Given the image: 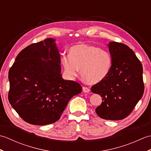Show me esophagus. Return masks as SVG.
Here are the masks:
<instances>
[{"mask_svg": "<svg viewBox=\"0 0 151 151\" xmlns=\"http://www.w3.org/2000/svg\"><path fill=\"white\" fill-rule=\"evenodd\" d=\"M82 90L84 93H89L90 91V89L88 87H86V86H84V87L82 88Z\"/></svg>", "mask_w": 151, "mask_h": 151, "instance_id": "esophagus-1", "label": "esophagus"}]
</instances>
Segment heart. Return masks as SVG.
Masks as SVG:
<instances>
[{"label": "heart", "mask_w": 151, "mask_h": 151, "mask_svg": "<svg viewBox=\"0 0 151 151\" xmlns=\"http://www.w3.org/2000/svg\"><path fill=\"white\" fill-rule=\"evenodd\" d=\"M70 56H63L62 62L70 77L81 76L89 84H97L107 77L111 69L113 59L110 52L90 45L80 44L69 49Z\"/></svg>", "instance_id": "1"}]
</instances>
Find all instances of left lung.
Returning <instances> with one entry per match:
<instances>
[{"instance_id":"8db88e82","label":"left lung","mask_w":151,"mask_h":151,"mask_svg":"<svg viewBox=\"0 0 151 151\" xmlns=\"http://www.w3.org/2000/svg\"><path fill=\"white\" fill-rule=\"evenodd\" d=\"M108 46L113 59L110 73L91 90L102 98V104L95 109L98 116L106 120H121L129 116L142 97L143 66L126 45L110 42Z\"/></svg>"}]
</instances>
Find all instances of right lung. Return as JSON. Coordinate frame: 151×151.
Listing matches in <instances>:
<instances>
[{
    "label": "right lung",
    "instance_id": "add662e5",
    "mask_svg": "<svg viewBox=\"0 0 151 151\" xmlns=\"http://www.w3.org/2000/svg\"><path fill=\"white\" fill-rule=\"evenodd\" d=\"M54 41L48 38L24 48L9 70V103L32 124L55 123L70 99L82 91L79 83L62 78Z\"/></svg>",
    "mask_w": 151,
    "mask_h": 151
}]
</instances>
